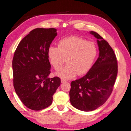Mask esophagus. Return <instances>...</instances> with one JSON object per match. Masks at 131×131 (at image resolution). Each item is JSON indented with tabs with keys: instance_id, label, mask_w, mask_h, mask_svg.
I'll return each mask as SVG.
<instances>
[{
	"instance_id": "obj_1",
	"label": "esophagus",
	"mask_w": 131,
	"mask_h": 131,
	"mask_svg": "<svg viewBox=\"0 0 131 131\" xmlns=\"http://www.w3.org/2000/svg\"><path fill=\"white\" fill-rule=\"evenodd\" d=\"M67 82V81H66V79H61V83H64V82Z\"/></svg>"
}]
</instances>
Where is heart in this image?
Wrapping results in <instances>:
<instances>
[{
  "label": "heart",
  "instance_id": "obj_1",
  "mask_svg": "<svg viewBox=\"0 0 131 131\" xmlns=\"http://www.w3.org/2000/svg\"><path fill=\"white\" fill-rule=\"evenodd\" d=\"M97 55L94 43L76 36L62 39L57 47L51 46L48 50L50 63L56 70L61 69L66 59L68 64L57 73L63 79L86 74L92 67Z\"/></svg>",
  "mask_w": 131,
  "mask_h": 131
}]
</instances>
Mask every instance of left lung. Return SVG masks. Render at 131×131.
Wrapping results in <instances>:
<instances>
[{
    "label": "left lung",
    "instance_id": "1",
    "mask_svg": "<svg viewBox=\"0 0 131 131\" xmlns=\"http://www.w3.org/2000/svg\"><path fill=\"white\" fill-rule=\"evenodd\" d=\"M100 54L92 67L82 78L71 83L70 100L73 106L84 112L97 109L111 95L118 71L117 60L113 49L96 32Z\"/></svg>",
    "mask_w": 131,
    "mask_h": 131
}]
</instances>
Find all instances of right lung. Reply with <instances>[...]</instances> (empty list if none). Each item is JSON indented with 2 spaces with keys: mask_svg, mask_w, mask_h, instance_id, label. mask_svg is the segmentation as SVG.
<instances>
[{
  "mask_svg": "<svg viewBox=\"0 0 131 131\" xmlns=\"http://www.w3.org/2000/svg\"><path fill=\"white\" fill-rule=\"evenodd\" d=\"M54 28H37L20 41L13 59V85L29 109L40 111L50 106L60 85L59 77L49 78L48 50L57 36Z\"/></svg>",
  "mask_w": 131,
  "mask_h": 131,
  "instance_id": "obj_1",
  "label": "right lung"
}]
</instances>
